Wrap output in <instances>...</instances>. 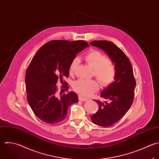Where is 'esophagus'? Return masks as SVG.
I'll use <instances>...</instances> for the list:
<instances>
[{
  "label": "esophagus",
  "instance_id": "obj_1",
  "mask_svg": "<svg viewBox=\"0 0 159 159\" xmlns=\"http://www.w3.org/2000/svg\"><path fill=\"white\" fill-rule=\"evenodd\" d=\"M79 101H80V102H86V101H87L89 99H88V98H84V97H83L81 96V95H79Z\"/></svg>",
  "mask_w": 159,
  "mask_h": 159
}]
</instances>
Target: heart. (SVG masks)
I'll return each mask as SVG.
<instances>
[{
    "instance_id": "heart-1",
    "label": "heart",
    "mask_w": 159,
    "mask_h": 159,
    "mask_svg": "<svg viewBox=\"0 0 159 159\" xmlns=\"http://www.w3.org/2000/svg\"><path fill=\"white\" fill-rule=\"evenodd\" d=\"M86 62L93 69V75L103 87L111 84L116 75V67L114 61L107 57L102 52L92 49L84 57ZM79 62L78 58H74L70 62L69 72L73 74ZM74 90L81 96L89 97L99 89V84L96 80H76L73 85Z\"/></svg>"
}]
</instances>
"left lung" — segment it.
I'll list each match as a JSON object with an SVG mask.
<instances>
[{
  "label": "left lung",
  "mask_w": 159,
  "mask_h": 159,
  "mask_svg": "<svg viewBox=\"0 0 159 159\" xmlns=\"http://www.w3.org/2000/svg\"><path fill=\"white\" fill-rule=\"evenodd\" d=\"M90 44L104 49L116 67L115 81L103 90L100 95L107 101L95 100L99 104V109L91 116L95 125L109 127L120 120L130 108L134 100L136 82L131 61L116 44L106 40L93 41Z\"/></svg>",
  "instance_id": "1"
}]
</instances>
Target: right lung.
Returning a JSON list of instances; mask_svg holds the SVG:
<instances>
[{"label": "right lung", "mask_w": 159, "mask_h": 159, "mask_svg": "<svg viewBox=\"0 0 159 159\" xmlns=\"http://www.w3.org/2000/svg\"><path fill=\"white\" fill-rule=\"evenodd\" d=\"M88 46L82 40H52L41 47L32 59L25 74L27 100L34 115L43 122L60 123L66 118L69 107L79 102L77 95L72 92L62 94L61 90L59 96L56 84L60 80L64 92L69 90L64 78L69 76L70 62Z\"/></svg>", "instance_id": "obj_1"}]
</instances>
